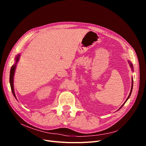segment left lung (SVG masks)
<instances>
[{
    "label": "left lung",
    "instance_id": "8db88e82",
    "mask_svg": "<svg viewBox=\"0 0 146 146\" xmlns=\"http://www.w3.org/2000/svg\"><path fill=\"white\" fill-rule=\"evenodd\" d=\"M129 64H130V66H131V68H133V65H132V64H131V63H130V62H129ZM133 79H132V85H131V91H130V93H129V96H128V98H127V100H126V101H125V102L124 103V104H123V105H122V106H121L120 107V108H119V109H121V107H122V106H123V105H124V104H125V102H127V101L128 100V98H129L130 95H131V92H132V90H133Z\"/></svg>",
    "mask_w": 146,
    "mask_h": 146
}]
</instances>
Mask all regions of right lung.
<instances>
[{
    "mask_svg": "<svg viewBox=\"0 0 146 146\" xmlns=\"http://www.w3.org/2000/svg\"><path fill=\"white\" fill-rule=\"evenodd\" d=\"M19 55H18V56H17V58H16V63H15V64L14 65H13L12 67H11V72H10V77H9V82H10L11 90H12L13 96L16 99H17V98H16V96H15V94L14 92V89H13V76H14L15 71V68H16V66H17L18 61L19 60Z\"/></svg>",
    "mask_w": 146,
    "mask_h": 146,
    "instance_id": "right-lung-1",
    "label": "right lung"
}]
</instances>
